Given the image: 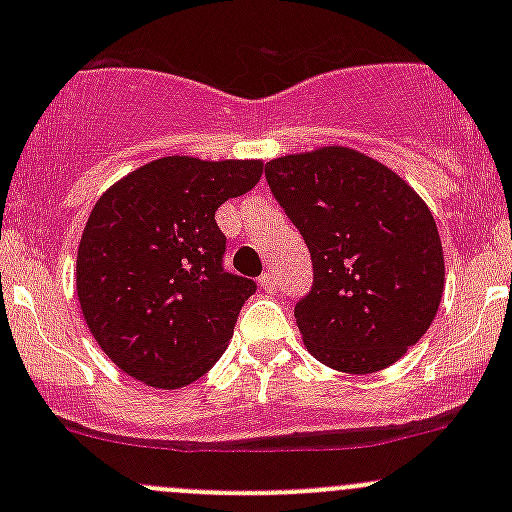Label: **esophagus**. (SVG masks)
Wrapping results in <instances>:
<instances>
[{
	"label": "esophagus",
	"instance_id": "1",
	"mask_svg": "<svg viewBox=\"0 0 512 512\" xmlns=\"http://www.w3.org/2000/svg\"><path fill=\"white\" fill-rule=\"evenodd\" d=\"M260 287L265 289V292H270V294H272V292H277V277H275V272L267 270L265 275L260 277Z\"/></svg>",
	"mask_w": 512,
	"mask_h": 512
}]
</instances>
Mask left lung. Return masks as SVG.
Wrapping results in <instances>:
<instances>
[{"instance_id":"left-lung-1","label":"left lung","mask_w":512,"mask_h":512,"mask_svg":"<svg viewBox=\"0 0 512 512\" xmlns=\"http://www.w3.org/2000/svg\"><path fill=\"white\" fill-rule=\"evenodd\" d=\"M265 178L312 255V289L294 304L309 354L347 374L399 361L431 327L446 280L426 203L342 146L270 160Z\"/></svg>"}]
</instances>
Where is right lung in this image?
<instances>
[{
	"label": "right lung",
	"mask_w": 512,
	"mask_h": 512,
	"mask_svg": "<svg viewBox=\"0 0 512 512\" xmlns=\"http://www.w3.org/2000/svg\"><path fill=\"white\" fill-rule=\"evenodd\" d=\"M260 175V160L168 156L133 170L94 205L76 292L98 347L128 376L180 389L223 356L257 285L225 270L215 210Z\"/></svg>",
	"instance_id": "right-lung-1"
}]
</instances>
